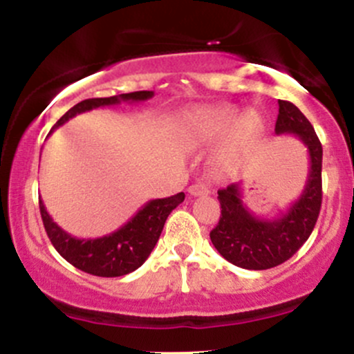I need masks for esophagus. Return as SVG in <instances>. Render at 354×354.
I'll use <instances>...</instances> for the list:
<instances>
[{
  "label": "esophagus",
  "instance_id": "esophagus-1",
  "mask_svg": "<svg viewBox=\"0 0 354 354\" xmlns=\"http://www.w3.org/2000/svg\"><path fill=\"white\" fill-rule=\"evenodd\" d=\"M188 193L191 196H205V194L209 193V188L206 185H203V183H194V185H191L188 188Z\"/></svg>",
  "mask_w": 354,
  "mask_h": 354
}]
</instances>
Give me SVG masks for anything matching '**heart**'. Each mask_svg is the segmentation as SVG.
<instances>
[{
	"instance_id": "heart-1",
	"label": "heart",
	"mask_w": 354,
	"mask_h": 354,
	"mask_svg": "<svg viewBox=\"0 0 354 354\" xmlns=\"http://www.w3.org/2000/svg\"><path fill=\"white\" fill-rule=\"evenodd\" d=\"M183 128L186 138L194 143H206L226 136L216 163L219 168L230 169L259 140L263 121L253 111L238 116L236 108L233 106H208L189 113Z\"/></svg>"
}]
</instances>
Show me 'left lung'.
<instances>
[{
	"label": "left lung",
	"instance_id": "1",
	"mask_svg": "<svg viewBox=\"0 0 354 354\" xmlns=\"http://www.w3.org/2000/svg\"><path fill=\"white\" fill-rule=\"evenodd\" d=\"M276 135H295L310 154L306 185L296 201L273 218L256 216L243 201L241 183L218 191L221 216L209 233L218 253L245 270H268L290 259L310 238L318 219L323 191V148L306 116L290 101H279Z\"/></svg>",
	"mask_w": 354,
	"mask_h": 354
}]
</instances>
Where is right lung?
Listing matches in <instances>:
<instances>
[{
	"label": "right lung",
	"mask_w": 354,
	"mask_h": 354,
	"mask_svg": "<svg viewBox=\"0 0 354 354\" xmlns=\"http://www.w3.org/2000/svg\"><path fill=\"white\" fill-rule=\"evenodd\" d=\"M153 96V91H135L109 96V98L84 100L75 104L70 111L64 113L58 123L53 126L50 133L81 113L91 111L96 108L115 106L123 101L138 103V101H146ZM183 201H185V193L161 198V200H149L121 228L100 238H76L66 233L53 221L41 200H39V211H41L48 238L68 263H71L73 266L84 273L103 276V278H115V276L131 273L143 265L160 239L166 218Z\"/></svg>",
	"instance_id": "add662e5"
}]
</instances>
